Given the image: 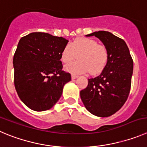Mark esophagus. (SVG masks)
<instances>
[{"mask_svg":"<svg viewBox=\"0 0 147 147\" xmlns=\"http://www.w3.org/2000/svg\"><path fill=\"white\" fill-rule=\"evenodd\" d=\"M78 77V76L77 75H74V74H72V79H73V80H74V79H76Z\"/></svg>","mask_w":147,"mask_h":147,"instance_id":"esophagus-1","label":"esophagus"}]
</instances>
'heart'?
I'll return each mask as SVG.
<instances>
[{
  "label": "heart",
  "instance_id": "b5f03b06",
  "mask_svg": "<svg viewBox=\"0 0 147 147\" xmlns=\"http://www.w3.org/2000/svg\"><path fill=\"white\" fill-rule=\"evenodd\" d=\"M76 62L66 67V69L72 73L97 74L103 70L107 63L109 52L105 46L98 44L96 40L81 38L65 46L61 53V60L69 64L77 58Z\"/></svg>",
  "mask_w": 147,
  "mask_h": 147
}]
</instances>
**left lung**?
Segmentation results:
<instances>
[{"instance_id":"obj_1","label":"left lung","mask_w":147,"mask_h":147,"mask_svg":"<svg viewBox=\"0 0 147 147\" xmlns=\"http://www.w3.org/2000/svg\"><path fill=\"white\" fill-rule=\"evenodd\" d=\"M95 36L109 52L107 63L99 75L88 79V86L80 90L86 109L98 117H109L124 105L129 95L134 61L125 42L107 31L86 36Z\"/></svg>"}]
</instances>
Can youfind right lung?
Returning a JSON list of instances; mask_svg holds the SVG:
<instances>
[{
  "instance_id": "right-lung-1",
  "label": "right lung",
  "mask_w": 147,
  "mask_h": 147,
  "mask_svg": "<svg viewBox=\"0 0 147 147\" xmlns=\"http://www.w3.org/2000/svg\"><path fill=\"white\" fill-rule=\"evenodd\" d=\"M69 41L46 32L22 37L13 55L14 86L20 99L37 112L59 101L71 75L62 69L61 53Z\"/></svg>"
}]
</instances>
